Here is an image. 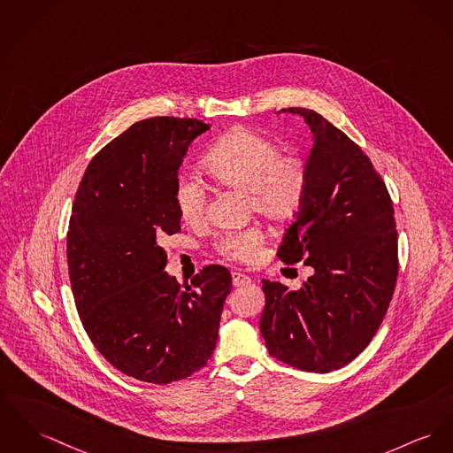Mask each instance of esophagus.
<instances>
[{
  "label": "esophagus",
  "mask_w": 453,
  "mask_h": 453,
  "mask_svg": "<svg viewBox=\"0 0 453 453\" xmlns=\"http://www.w3.org/2000/svg\"><path fill=\"white\" fill-rule=\"evenodd\" d=\"M232 281H234V287H247L250 285L252 280L245 273L235 272L232 273Z\"/></svg>",
  "instance_id": "esophagus-1"
}]
</instances>
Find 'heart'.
Here are the masks:
<instances>
[{"label":"heart","instance_id":"heart-1","mask_svg":"<svg viewBox=\"0 0 453 453\" xmlns=\"http://www.w3.org/2000/svg\"><path fill=\"white\" fill-rule=\"evenodd\" d=\"M203 165L214 180L247 190L249 208L273 221H288L301 211L309 185L307 163L297 154H283L276 141L256 130L241 127L225 134ZM175 203L183 221H201L208 203L204 185L194 177H180ZM263 242V230L250 225L219 235L216 249L230 259L249 263Z\"/></svg>","mask_w":453,"mask_h":453}]
</instances>
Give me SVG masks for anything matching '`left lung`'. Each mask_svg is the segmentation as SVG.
Segmentation results:
<instances>
[{"instance_id":"left-lung-1","label":"left lung","mask_w":453,"mask_h":453,"mask_svg":"<svg viewBox=\"0 0 453 453\" xmlns=\"http://www.w3.org/2000/svg\"><path fill=\"white\" fill-rule=\"evenodd\" d=\"M281 111L303 117L314 142L303 204L276 254L314 274L297 292L263 280L259 326L278 361L330 372L361 354L388 311L398 274L395 211L381 175L352 139L312 110Z\"/></svg>"}]
</instances>
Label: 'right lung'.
Segmentation results:
<instances>
[{
  "mask_svg": "<svg viewBox=\"0 0 453 453\" xmlns=\"http://www.w3.org/2000/svg\"><path fill=\"white\" fill-rule=\"evenodd\" d=\"M206 130L196 119L134 123L92 157L70 216L66 263L84 330L113 367L154 385L208 364L232 290V274L219 265L183 288L165 272L159 245L180 232L179 168Z\"/></svg>",
  "mask_w": 453,
  "mask_h": 453,
  "instance_id": "obj_1",
  "label": "right lung"
}]
</instances>
